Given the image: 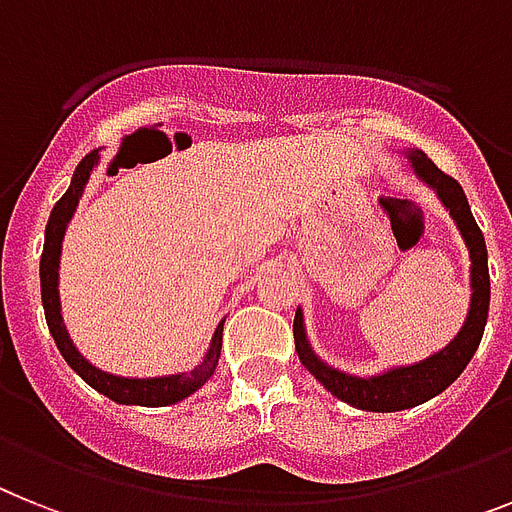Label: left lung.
Here are the masks:
<instances>
[{
  "label": "left lung",
  "mask_w": 512,
  "mask_h": 512,
  "mask_svg": "<svg viewBox=\"0 0 512 512\" xmlns=\"http://www.w3.org/2000/svg\"><path fill=\"white\" fill-rule=\"evenodd\" d=\"M405 156H408L418 180L429 185L442 201V206L450 211L455 227L460 230V238L468 248V259H471V306H468L466 322L455 335V340L442 350H437L434 356L411 363V366H392V369L374 374V377H356V374L329 366V363L316 356L306 337L301 308L295 311L293 322L295 350H298V358H301L303 366L337 400L353 405V408H361V411L374 413L408 411V408H416V405L432 400L439 392H445L463 374L468 361L474 358L489 316L487 246H484V235H481L474 214H471L466 193L458 185V180L437 170L424 151L408 149Z\"/></svg>",
  "instance_id": "left-lung-1"
}]
</instances>
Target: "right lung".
Masks as SVG:
<instances>
[{"mask_svg":"<svg viewBox=\"0 0 512 512\" xmlns=\"http://www.w3.org/2000/svg\"><path fill=\"white\" fill-rule=\"evenodd\" d=\"M99 151H91V154L83 156V162L75 167V175L70 180V188L57 204H54L52 214H49V222H46L44 232V253H41V303H44L46 324H49V332H52L54 342H57L59 353L65 356V361L70 363V369L78 374L86 384H91L96 392H101L104 398L114 400L120 405H146V408H162V405H175L180 400H185L188 395H193L196 390H201L206 382L211 379L214 369L219 363V353H222V327L225 322H219V327L214 329V337H211V345L206 350L204 361L198 363L193 371H185V374H167V377H151V379H135V377H117V374H109V371L96 369L94 363H88L86 358L80 356V350L75 348L70 335H67V327L62 322V306H59V253H62V240H65V230L73 219L75 209H78V201L86 190L88 177L94 172V167L99 164Z\"/></svg>","mask_w":512,"mask_h":512,"instance_id":"right-lung-1","label":"right lung"}]
</instances>
